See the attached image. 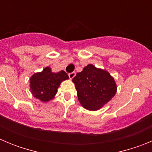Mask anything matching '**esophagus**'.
<instances>
[{"instance_id":"obj_1","label":"esophagus","mask_w":152,"mask_h":152,"mask_svg":"<svg viewBox=\"0 0 152 152\" xmlns=\"http://www.w3.org/2000/svg\"><path fill=\"white\" fill-rule=\"evenodd\" d=\"M76 75V73L75 72H72V73H69L68 74V76H69V78L70 79H72L75 77V76Z\"/></svg>"}]
</instances>
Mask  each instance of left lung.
I'll return each instance as SVG.
<instances>
[{
    "label": "left lung",
    "mask_w": 152,
    "mask_h": 152,
    "mask_svg": "<svg viewBox=\"0 0 152 152\" xmlns=\"http://www.w3.org/2000/svg\"><path fill=\"white\" fill-rule=\"evenodd\" d=\"M81 106L95 111L108 103L117 90L113 77L108 72L89 64L72 79Z\"/></svg>",
    "instance_id": "obj_1"
}]
</instances>
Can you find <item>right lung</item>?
I'll return each mask as SVG.
<instances>
[{
	"label": "right lung",
	"mask_w": 152,
	"mask_h": 152,
	"mask_svg": "<svg viewBox=\"0 0 152 152\" xmlns=\"http://www.w3.org/2000/svg\"><path fill=\"white\" fill-rule=\"evenodd\" d=\"M68 78V75L64 71L54 73L49 67H46L41 72L32 75L29 79L31 93L42 102H48L56 96L61 81Z\"/></svg>",
	"instance_id": "1"
}]
</instances>
